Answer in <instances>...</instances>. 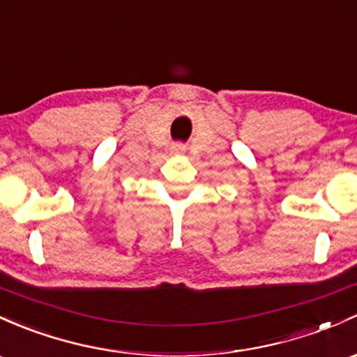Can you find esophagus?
I'll return each mask as SVG.
<instances>
[{"mask_svg": "<svg viewBox=\"0 0 357 357\" xmlns=\"http://www.w3.org/2000/svg\"><path fill=\"white\" fill-rule=\"evenodd\" d=\"M172 149H174V151H177V153H182L183 149H185V146H183V144L177 143V144H174V146H172Z\"/></svg>", "mask_w": 357, "mask_h": 357, "instance_id": "1", "label": "esophagus"}]
</instances>
